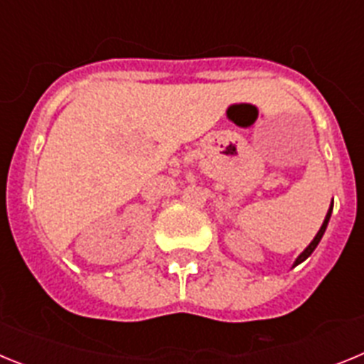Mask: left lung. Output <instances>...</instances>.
<instances>
[{
  "label": "left lung",
  "mask_w": 364,
  "mask_h": 364,
  "mask_svg": "<svg viewBox=\"0 0 364 364\" xmlns=\"http://www.w3.org/2000/svg\"><path fill=\"white\" fill-rule=\"evenodd\" d=\"M332 208H333V202H332V205H330V210H328V213H326V217H324V222H323V226H321V230L317 231V235H315L314 237V240H311L310 244H308V247L306 250H304V252L301 253V255L297 257V259H295V262H294V266H297V264H301L302 260H306L308 257L311 255V253H314V250L315 247H317V244L321 242V239H323V235H324V231H326V226H328V220H330V217H332Z\"/></svg>",
  "instance_id": "obj_1"
}]
</instances>
